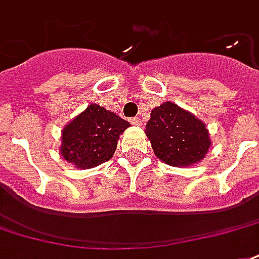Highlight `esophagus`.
Masks as SVG:
<instances>
[{
    "mask_svg": "<svg viewBox=\"0 0 259 259\" xmlns=\"http://www.w3.org/2000/svg\"><path fill=\"white\" fill-rule=\"evenodd\" d=\"M130 122L133 124H136V126H141V123H143V120L140 119V118H137V116H135V118H130Z\"/></svg>",
    "mask_w": 259,
    "mask_h": 259,
    "instance_id": "obj_1",
    "label": "esophagus"
}]
</instances>
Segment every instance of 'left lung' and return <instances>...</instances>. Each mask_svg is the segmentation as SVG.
Listing matches in <instances>:
<instances>
[{
	"instance_id": "1",
	"label": "left lung",
	"mask_w": 259,
	"mask_h": 259,
	"mask_svg": "<svg viewBox=\"0 0 259 259\" xmlns=\"http://www.w3.org/2000/svg\"><path fill=\"white\" fill-rule=\"evenodd\" d=\"M145 133L155 155L170 166L198 163L210 147L206 124L170 101L152 110Z\"/></svg>"
}]
</instances>
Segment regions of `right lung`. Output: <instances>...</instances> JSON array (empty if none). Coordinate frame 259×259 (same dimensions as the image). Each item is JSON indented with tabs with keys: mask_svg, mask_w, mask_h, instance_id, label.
Listing matches in <instances>:
<instances>
[{
	"mask_svg": "<svg viewBox=\"0 0 259 259\" xmlns=\"http://www.w3.org/2000/svg\"><path fill=\"white\" fill-rule=\"evenodd\" d=\"M129 126L104 107L91 104L63 130L61 156L76 167L99 166L112 158L119 136Z\"/></svg>",
	"mask_w": 259,
	"mask_h": 259,
	"instance_id": "add662e5",
	"label": "right lung"
}]
</instances>
